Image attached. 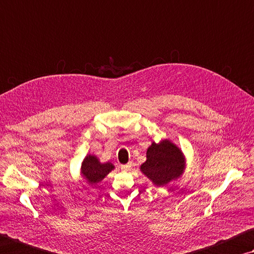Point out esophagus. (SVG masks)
<instances>
[{
  "label": "esophagus",
  "instance_id": "obj_1",
  "mask_svg": "<svg viewBox=\"0 0 254 254\" xmlns=\"http://www.w3.org/2000/svg\"><path fill=\"white\" fill-rule=\"evenodd\" d=\"M131 168V163H127V164H123V165H121V169L122 170H124V171H127L128 169Z\"/></svg>",
  "mask_w": 254,
  "mask_h": 254
}]
</instances>
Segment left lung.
<instances>
[{
	"label": "left lung",
	"mask_w": 254,
	"mask_h": 254,
	"mask_svg": "<svg viewBox=\"0 0 254 254\" xmlns=\"http://www.w3.org/2000/svg\"><path fill=\"white\" fill-rule=\"evenodd\" d=\"M142 173L156 187H164L181 177L186 169L182 151L171 141L153 142L146 151V161L141 165Z\"/></svg>",
	"instance_id": "obj_1"
}]
</instances>
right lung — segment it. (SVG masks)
<instances>
[{"mask_svg":"<svg viewBox=\"0 0 254 254\" xmlns=\"http://www.w3.org/2000/svg\"><path fill=\"white\" fill-rule=\"evenodd\" d=\"M113 169L114 165L112 163H101L95 155L87 154L82 162L81 173L86 182L93 186L102 181Z\"/></svg>","mask_w":254,"mask_h":254,"instance_id":"right-lung-1","label":"right lung"}]
</instances>
